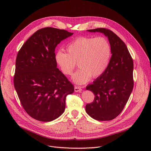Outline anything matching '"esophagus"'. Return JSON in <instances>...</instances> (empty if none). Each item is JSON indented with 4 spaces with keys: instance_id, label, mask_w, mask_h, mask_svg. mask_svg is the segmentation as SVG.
<instances>
[{
    "instance_id": "esophagus-1",
    "label": "esophagus",
    "mask_w": 151,
    "mask_h": 151,
    "mask_svg": "<svg viewBox=\"0 0 151 151\" xmlns=\"http://www.w3.org/2000/svg\"><path fill=\"white\" fill-rule=\"evenodd\" d=\"M82 91V88L80 87L75 86V92H81Z\"/></svg>"
}]
</instances>
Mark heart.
<instances>
[{
    "mask_svg": "<svg viewBox=\"0 0 151 151\" xmlns=\"http://www.w3.org/2000/svg\"><path fill=\"white\" fill-rule=\"evenodd\" d=\"M67 53L58 51L55 55L56 63L62 72L70 75L76 66L80 67L73 75L72 81L77 84H84L91 76L102 75L109 64L111 49L108 41L104 37H79L73 40L66 47Z\"/></svg>",
    "mask_w": 151,
    "mask_h": 151,
    "instance_id": "1",
    "label": "heart"
}]
</instances>
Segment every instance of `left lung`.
<instances>
[{
    "label": "left lung",
    "instance_id": "8db88e82",
    "mask_svg": "<svg viewBox=\"0 0 151 151\" xmlns=\"http://www.w3.org/2000/svg\"><path fill=\"white\" fill-rule=\"evenodd\" d=\"M87 31L104 34L112 55L104 73L86 87L95 95L93 102L86 105V113L96 120H111L122 111L132 93L133 61L125 43L111 31L97 28Z\"/></svg>",
    "mask_w": 151,
    "mask_h": 151
}]
</instances>
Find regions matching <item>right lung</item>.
Segmentation results:
<instances>
[{"label":"right lung","instance_id":"obj_1","mask_svg":"<svg viewBox=\"0 0 151 151\" xmlns=\"http://www.w3.org/2000/svg\"><path fill=\"white\" fill-rule=\"evenodd\" d=\"M73 33L45 28L31 35L19 51L14 84L26 112L35 120L50 122L64 111L65 98L74 87L57 68L55 49Z\"/></svg>","mask_w":151,"mask_h":151}]
</instances>
